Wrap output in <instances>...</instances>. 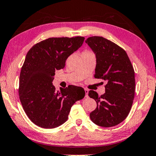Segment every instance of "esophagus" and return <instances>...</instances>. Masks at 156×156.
Instances as JSON below:
<instances>
[{"label":"esophagus","mask_w":156,"mask_h":156,"mask_svg":"<svg viewBox=\"0 0 156 156\" xmlns=\"http://www.w3.org/2000/svg\"><path fill=\"white\" fill-rule=\"evenodd\" d=\"M85 97H88V92H89V90L87 89H85Z\"/></svg>","instance_id":"esophagus-1"}]
</instances>
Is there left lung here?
<instances>
[{"label": "left lung", "instance_id": "1", "mask_svg": "<svg viewBox=\"0 0 156 156\" xmlns=\"http://www.w3.org/2000/svg\"><path fill=\"white\" fill-rule=\"evenodd\" d=\"M85 43L96 56L94 77L107 82L104 94L99 96L94 90L88 93L97 105L90 113V118L99 126H115L127 118L133 103L135 92L133 66L126 52L108 39L92 36Z\"/></svg>", "mask_w": 156, "mask_h": 156}]
</instances>
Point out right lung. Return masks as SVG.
<instances>
[{
  "instance_id": "obj_1",
  "label": "right lung",
  "mask_w": 156,
  "mask_h": 156,
  "mask_svg": "<svg viewBox=\"0 0 156 156\" xmlns=\"http://www.w3.org/2000/svg\"><path fill=\"white\" fill-rule=\"evenodd\" d=\"M84 37L50 38L27 52L20 76L19 95L23 108L35 125L46 129L60 126L68 119L71 106L85 97L81 87L69 85L56 91V70L64 69L69 56L81 47Z\"/></svg>"
}]
</instances>
